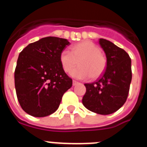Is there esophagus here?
<instances>
[{"mask_svg":"<svg viewBox=\"0 0 147 147\" xmlns=\"http://www.w3.org/2000/svg\"><path fill=\"white\" fill-rule=\"evenodd\" d=\"M77 84H79V82H78L77 81H76V80H73V85L74 86V85H76Z\"/></svg>","mask_w":147,"mask_h":147,"instance_id":"34e87169","label":"esophagus"}]
</instances>
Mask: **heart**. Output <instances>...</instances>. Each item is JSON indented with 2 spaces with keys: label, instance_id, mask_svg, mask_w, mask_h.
I'll list each match as a JSON object with an SVG mask.
<instances>
[{
  "label": "heart",
  "instance_id": "heart-1",
  "mask_svg": "<svg viewBox=\"0 0 147 147\" xmlns=\"http://www.w3.org/2000/svg\"><path fill=\"white\" fill-rule=\"evenodd\" d=\"M62 69L68 73L77 65L80 66L71 71L76 79H91L99 77L107 66L106 58L101 54V49L90 41H82L73 45L71 51L65 49L59 55Z\"/></svg>",
  "mask_w": 147,
  "mask_h": 147
}]
</instances>
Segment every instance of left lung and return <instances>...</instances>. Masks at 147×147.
<instances>
[{
    "label": "left lung",
    "mask_w": 147,
    "mask_h": 147,
    "mask_svg": "<svg viewBox=\"0 0 147 147\" xmlns=\"http://www.w3.org/2000/svg\"><path fill=\"white\" fill-rule=\"evenodd\" d=\"M98 42L106 54L107 67L95 82L85 84L82 104L92 112L109 115L127 101L132 80L131 59L124 49L109 40L99 39Z\"/></svg>",
    "instance_id": "1"
}]
</instances>
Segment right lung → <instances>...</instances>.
<instances>
[{"mask_svg":"<svg viewBox=\"0 0 147 147\" xmlns=\"http://www.w3.org/2000/svg\"><path fill=\"white\" fill-rule=\"evenodd\" d=\"M69 45L66 39L47 37L28 44L20 53L15 85L18 102L26 113L45 117L58 109L73 83L59 61L60 53Z\"/></svg>","mask_w":147,"mask_h":147,"instance_id":"obj_1","label":"right lung"}]
</instances>
